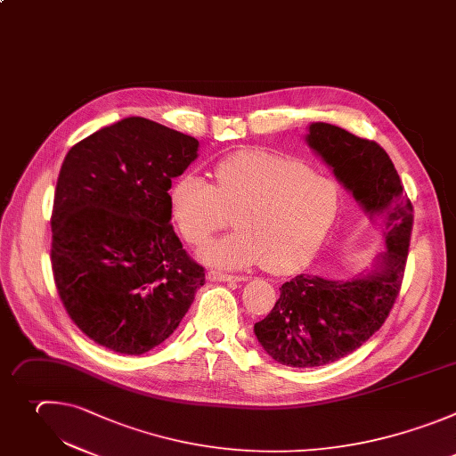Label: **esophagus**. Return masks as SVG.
I'll list each match as a JSON object with an SVG mask.
<instances>
[{
	"mask_svg": "<svg viewBox=\"0 0 456 456\" xmlns=\"http://www.w3.org/2000/svg\"><path fill=\"white\" fill-rule=\"evenodd\" d=\"M207 279L210 282H242L244 277H233V275H226V273H219V271H208Z\"/></svg>",
	"mask_w": 456,
	"mask_h": 456,
	"instance_id": "34e87169",
	"label": "esophagus"
}]
</instances>
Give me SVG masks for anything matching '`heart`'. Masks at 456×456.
Returning a JSON list of instances; mask_svg holds the SVG:
<instances>
[{"label":"heart","instance_id":"obj_1","mask_svg":"<svg viewBox=\"0 0 456 456\" xmlns=\"http://www.w3.org/2000/svg\"><path fill=\"white\" fill-rule=\"evenodd\" d=\"M216 187L196 172L168 191L170 219L189 244L201 246L226 226L235 232L200 251L210 265L239 269L264 262L291 273L322 246L339 207L338 185L298 158L260 149L239 151L216 168Z\"/></svg>","mask_w":456,"mask_h":456}]
</instances>
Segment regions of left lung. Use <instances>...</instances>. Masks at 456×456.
I'll return each instance as SVG.
<instances>
[{
	"mask_svg": "<svg viewBox=\"0 0 456 456\" xmlns=\"http://www.w3.org/2000/svg\"><path fill=\"white\" fill-rule=\"evenodd\" d=\"M305 142L369 219L379 221L387 251L354 279L298 275L281 288L253 332L273 359L293 369L329 365L379 330L401 289L413 224L411 203L381 145L325 122H313Z\"/></svg>",
	"mask_w": 456,
	"mask_h": 456,
	"instance_id": "obj_1",
	"label": "left lung"
}]
</instances>
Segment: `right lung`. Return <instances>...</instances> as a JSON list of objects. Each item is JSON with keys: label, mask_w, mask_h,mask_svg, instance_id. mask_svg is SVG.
<instances>
[{"label": "right lung", "mask_w": 456, "mask_h": 456, "mask_svg": "<svg viewBox=\"0 0 456 456\" xmlns=\"http://www.w3.org/2000/svg\"><path fill=\"white\" fill-rule=\"evenodd\" d=\"M200 142L129 117L75 143L61 167L52 212V269L75 325L95 343L140 355L187 314L205 269L170 224L172 179Z\"/></svg>", "instance_id": "add662e5"}]
</instances>
